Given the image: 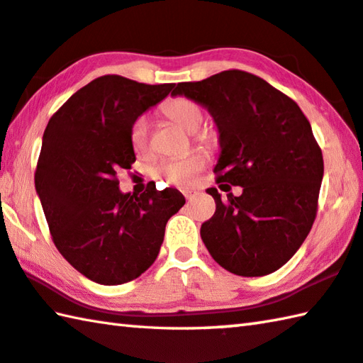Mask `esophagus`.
<instances>
[{"mask_svg": "<svg viewBox=\"0 0 363 363\" xmlns=\"http://www.w3.org/2000/svg\"><path fill=\"white\" fill-rule=\"evenodd\" d=\"M184 196H186L187 200H190L192 196H195V192H192V190H184Z\"/></svg>", "mask_w": 363, "mask_h": 363, "instance_id": "1", "label": "esophagus"}]
</instances>
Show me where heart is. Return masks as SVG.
Wrapping results in <instances>:
<instances>
[{"label":"heart","instance_id":"obj_1","mask_svg":"<svg viewBox=\"0 0 363 363\" xmlns=\"http://www.w3.org/2000/svg\"><path fill=\"white\" fill-rule=\"evenodd\" d=\"M169 121L179 125L189 133H195V140L201 144H213L214 136L209 131H199L203 125L204 116L201 108L189 98H174L163 108ZM131 146L136 152H146L149 147V127L146 117H138L131 125L130 131ZM206 167V157L203 152H189L177 159H169L157 163L152 168V174L171 186L189 187L195 181L200 171Z\"/></svg>","mask_w":363,"mask_h":363}]
</instances>
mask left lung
<instances>
[{"instance_id": "obj_1", "label": "left lung", "mask_w": 363, "mask_h": 363, "mask_svg": "<svg viewBox=\"0 0 363 363\" xmlns=\"http://www.w3.org/2000/svg\"><path fill=\"white\" fill-rule=\"evenodd\" d=\"M182 95L208 109L219 131L214 173L216 213L200 235L227 272L254 278L279 269L300 249L313 227L324 160L311 125L294 100L250 72L222 71L200 82H181Z\"/></svg>"}]
</instances>
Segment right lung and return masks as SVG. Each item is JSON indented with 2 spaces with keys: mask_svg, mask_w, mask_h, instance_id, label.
Here are the masks:
<instances>
[{
  "mask_svg": "<svg viewBox=\"0 0 363 363\" xmlns=\"http://www.w3.org/2000/svg\"><path fill=\"white\" fill-rule=\"evenodd\" d=\"M174 84L101 76L50 117L35 173L36 194L57 249L103 286L133 281L159 255L168 219L186 199L176 189L141 195L118 189L117 171L136 160L131 125Z\"/></svg>",
  "mask_w": 363,
  "mask_h": 363,
  "instance_id": "obj_1",
  "label": "right lung"
}]
</instances>
